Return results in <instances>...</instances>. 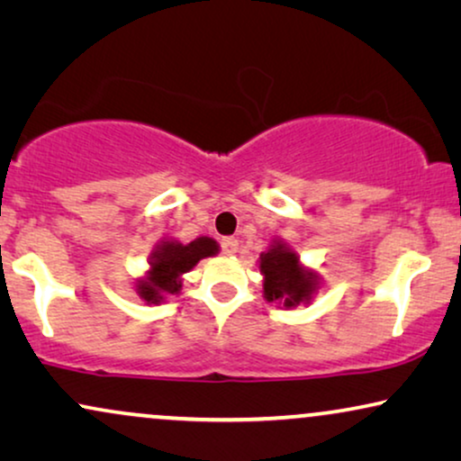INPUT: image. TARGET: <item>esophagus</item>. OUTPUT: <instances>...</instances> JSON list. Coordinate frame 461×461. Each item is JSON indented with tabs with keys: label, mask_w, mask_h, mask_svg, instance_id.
Returning <instances> with one entry per match:
<instances>
[{
	"label": "esophagus",
	"mask_w": 461,
	"mask_h": 461,
	"mask_svg": "<svg viewBox=\"0 0 461 461\" xmlns=\"http://www.w3.org/2000/svg\"><path fill=\"white\" fill-rule=\"evenodd\" d=\"M221 250H223V255H234L238 250V240L236 238H225L223 242H221Z\"/></svg>",
	"instance_id": "1"
}]
</instances>
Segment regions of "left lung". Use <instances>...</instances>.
<instances>
[{"label":"left lung","mask_w":461,"mask_h":461,"mask_svg":"<svg viewBox=\"0 0 461 461\" xmlns=\"http://www.w3.org/2000/svg\"><path fill=\"white\" fill-rule=\"evenodd\" d=\"M259 269L263 297L267 302L285 303V308H297L299 303L308 305L321 285V276L314 269L303 267L299 255L282 238H276L266 253H261Z\"/></svg>","instance_id":"obj_1"}]
</instances>
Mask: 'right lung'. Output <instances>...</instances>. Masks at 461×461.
I'll use <instances>...</instances> for the list:
<instances>
[{
  "label": "right lung",
  "mask_w": 461,
  "mask_h": 461,
  "mask_svg": "<svg viewBox=\"0 0 461 461\" xmlns=\"http://www.w3.org/2000/svg\"><path fill=\"white\" fill-rule=\"evenodd\" d=\"M219 253L217 240L200 236L189 244L175 238H164L149 257V269L143 278H137L134 288L145 303H162L168 294H176L183 286V274L198 266L200 259Z\"/></svg>",
  "instance_id": "add662e5"
}]
</instances>
